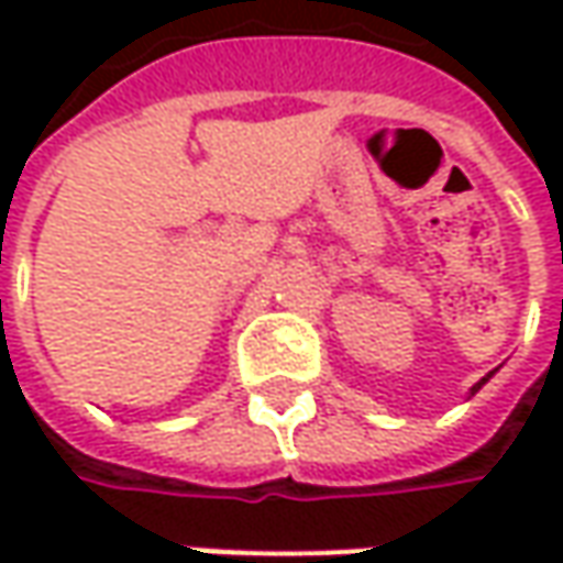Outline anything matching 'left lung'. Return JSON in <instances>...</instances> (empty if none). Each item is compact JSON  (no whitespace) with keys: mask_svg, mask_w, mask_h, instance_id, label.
Masks as SVG:
<instances>
[{"mask_svg":"<svg viewBox=\"0 0 563 563\" xmlns=\"http://www.w3.org/2000/svg\"><path fill=\"white\" fill-rule=\"evenodd\" d=\"M486 382H488V376L483 378V382H476V385H473V391H470V395H476V391H479V388H483V385H486Z\"/></svg>","mask_w":563,"mask_h":563,"instance_id":"left-lung-1","label":"left lung"}]
</instances>
